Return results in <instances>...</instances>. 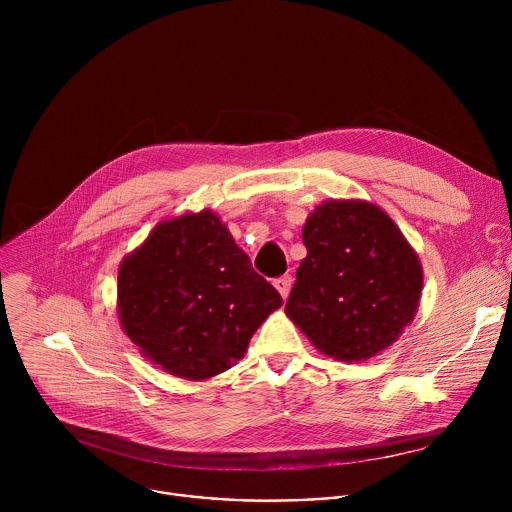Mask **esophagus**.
<instances>
[{
	"label": "esophagus",
	"instance_id": "obj_1",
	"mask_svg": "<svg viewBox=\"0 0 512 512\" xmlns=\"http://www.w3.org/2000/svg\"><path fill=\"white\" fill-rule=\"evenodd\" d=\"M291 283H294V277L291 275H281L277 279H273V285L275 289L279 291V296L285 300L289 296V289H291Z\"/></svg>",
	"mask_w": 512,
	"mask_h": 512
}]
</instances>
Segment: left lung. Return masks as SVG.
<instances>
[{"instance_id": "1", "label": "left lung", "mask_w": 512, "mask_h": 512, "mask_svg": "<svg viewBox=\"0 0 512 512\" xmlns=\"http://www.w3.org/2000/svg\"><path fill=\"white\" fill-rule=\"evenodd\" d=\"M306 259L285 304L310 342L336 360H367L413 320L423 271L391 216L364 200H326L304 225Z\"/></svg>"}]
</instances>
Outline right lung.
<instances>
[{"instance_id":"obj_1","label":"right lung","mask_w":512,"mask_h":512,"mask_svg":"<svg viewBox=\"0 0 512 512\" xmlns=\"http://www.w3.org/2000/svg\"><path fill=\"white\" fill-rule=\"evenodd\" d=\"M279 306L277 289L212 210L162 221L117 275L119 322L129 340L188 381L231 369Z\"/></svg>"}]
</instances>
